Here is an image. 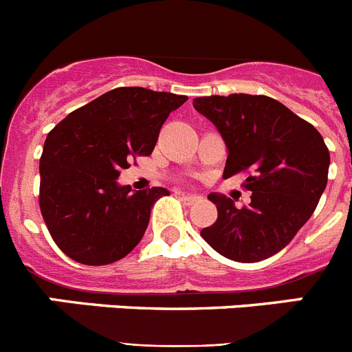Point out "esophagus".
Instances as JSON below:
<instances>
[{"label":"esophagus","instance_id":"esophagus-1","mask_svg":"<svg viewBox=\"0 0 352 352\" xmlns=\"http://www.w3.org/2000/svg\"><path fill=\"white\" fill-rule=\"evenodd\" d=\"M179 201H182L183 204H186V206H192V204L199 203V201H201V197H199V195L183 194V195H179Z\"/></svg>","mask_w":352,"mask_h":352}]
</instances>
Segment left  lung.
<instances>
[{
	"instance_id": "left-lung-1",
	"label": "left lung",
	"mask_w": 352,
	"mask_h": 352,
	"mask_svg": "<svg viewBox=\"0 0 352 352\" xmlns=\"http://www.w3.org/2000/svg\"><path fill=\"white\" fill-rule=\"evenodd\" d=\"M194 107L226 141L223 178L247 174L243 186L252 192L250 204L239 210L226 195H208L219 217L201 236L238 263L275 256L312 217L326 188L329 151L322 135L264 95L199 96Z\"/></svg>"
}]
</instances>
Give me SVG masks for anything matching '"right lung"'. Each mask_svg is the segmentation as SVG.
<instances>
[{"mask_svg":"<svg viewBox=\"0 0 352 352\" xmlns=\"http://www.w3.org/2000/svg\"><path fill=\"white\" fill-rule=\"evenodd\" d=\"M185 95L116 88L76 109L49 132L40 157L38 204L65 256L88 266L123 259L141 241L151 206L169 192H132L121 169L148 157Z\"/></svg>","mask_w":352,"mask_h":352,"instance_id":"1","label":"right lung"}]
</instances>
